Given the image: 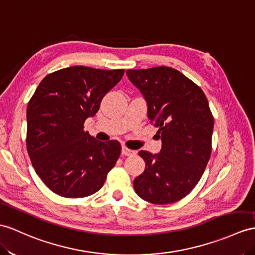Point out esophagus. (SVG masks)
I'll return each instance as SVG.
<instances>
[{"instance_id":"esophagus-1","label":"esophagus","mask_w":255,"mask_h":255,"mask_svg":"<svg viewBox=\"0 0 255 255\" xmlns=\"http://www.w3.org/2000/svg\"><path fill=\"white\" fill-rule=\"evenodd\" d=\"M122 154H124V156H134V154H136V151L131 150V149H128L126 146H123L122 147Z\"/></svg>"}]
</instances>
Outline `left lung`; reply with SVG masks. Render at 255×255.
Here are the masks:
<instances>
[{
	"label": "left lung",
	"mask_w": 255,
	"mask_h": 255,
	"mask_svg": "<svg viewBox=\"0 0 255 255\" xmlns=\"http://www.w3.org/2000/svg\"><path fill=\"white\" fill-rule=\"evenodd\" d=\"M127 74L144 96L147 116L162 141L157 154L138 152L146 167L134 179L135 192L154 204L176 202L200 181L212 151L214 119L208 99L199 86L170 67Z\"/></svg>",
	"instance_id": "8db88e82"
}]
</instances>
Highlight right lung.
Listing matches in <instances>:
<instances>
[{
    "label": "right lung",
    "mask_w": 255,
    "mask_h": 255,
    "mask_svg": "<svg viewBox=\"0 0 255 255\" xmlns=\"http://www.w3.org/2000/svg\"><path fill=\"white\" fill-rule=\"evenodd\" d=\"M123 74V69L65 68L47 74L31 97L27 150L36 174L55 194L93 195L119 159V141H99L83 131V124Z\"/></svg>",
    "instance_id": "add662e5"
}]
</instances>
